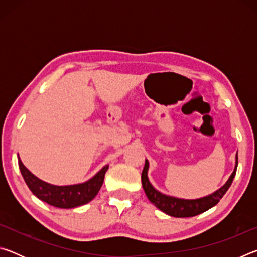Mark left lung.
I'll return each instance as SVG.
<instances>
[{
  "instance_id": "left-lung-1",
  "label": "left lung",
  "mask_w": 257,
  "mask_h": 257,
  "mask_svg": "<svg viewBox=\"0 0 257 257\" xmlns=\"http://www.w3.org/2000/svg\"><path fill=\"white\" fill-rule=\"evenodd\" d=\"M237 167L238 152L236 154V165H234L233 172L231 173V176L229 177L227 182L213 194L207 195V196L202 198L184 199L168 196V195L160 193L159 190H156L154 187L152 186L149 180V177H147V172H149V161L147 160H145V167L143 169L142 172V185L143 188H144L146 196L150 199L151 203L154 204L159 210L164 212L165 214L175 217H191L210 210L211 207L215 206L216 204L220 202V199L224 196V194L227 193L229 187L232 184L233 178L236 176Z\"/></svg>"
}]
</instances>
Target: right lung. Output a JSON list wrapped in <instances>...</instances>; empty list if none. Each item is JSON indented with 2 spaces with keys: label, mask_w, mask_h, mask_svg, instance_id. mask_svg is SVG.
<instances>
[{
  "label": "right lung",
  "mask_w": 257,
  "mask_h": 257,
  "mask_svg": "<svg viewBox=\"0 0 257 257\" xmlns=\"http://www.w3.org/2000/svg\"><path fill=\"white\" fill-rule=\"evenodd\" d=\"M18 163L21 175L32 193L41 201L59 208H73L85 205L95 198L101 189L104 181V176L107 171L108 165L103 167L96 175L82 184L69 186H55L47 184L33 175L25 167L18 156Z\"/></svg>",
  "instance_id": "right-lung-1"
}]
</instances>
